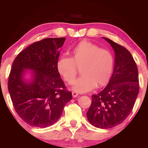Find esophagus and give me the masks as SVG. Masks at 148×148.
<instances>
[{
  "instance_id": "esophagus-1",
  "label": "esophagus",
  "mask_w": 148,
  "mask_h": 148,
  "mask_svg": "<svg viewBox=\"0 0 148 148\" xmlns=\"http://www.w3.org/2000/svg\"><path fill=\"white\" fill-rule=\"evenodd\" d=\"M72 96L73 98H75L78 96V94L76 92H72Z\"/></svg>"
}]
</instances>
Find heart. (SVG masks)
Segmentation results:
<instances>
[{"label":"heart","mask_w":148,"mask_h":148,"mask_svg":"<svg viewBox=\"0 0 148 148\" xmlns=\"http://www.w3.org/2000/svg\"><path fill=\"white\" fill-rule=\"evenodd\" d=\"M71 53V58L60 57L56 65L58 71L69 84L73 83L80 69L82 75L75 83L73 90L86 92L109 82L114 68V57L110 51L84 40Z\"/></svg>","instance_id":"1"}]
</instances>
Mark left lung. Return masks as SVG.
I'll return each instance as SVG.
<instances>
[{
	"label": "left lung",
	"instance_id": "8db88e82",
	"mask_svg": "<svg viewBox=\"0 0 148 148\" xmlns=\"http://www.w3.org/2000/svg\"><path fill=\"white\" fill-rule=\"evenodd\" d=\"M115 51L114 73L101 92L92 96L86 116L97 128L107 129L119 125L132 112L139 90L137 64L130 51L112 40L103 37Z\"/></svg>",
	"mask_w": 148,
	"mask_h": 148
}]
</instances>
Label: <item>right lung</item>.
<instances>
[{"label": "right lung", "mask_w": 148, "mask_h": 148, "mask_svg": "<svg viewBox=\"0 0 148 148\" xmlns=\"http://www.w3.org/2000/svg\"><path fill=\"white\" fill-rule=\"evenodd\" d=\"M65 38H46L25 48L13 62L8 90L17 114L28 125L45 128L60 118L72 99L57 70L59 49ZM26 69L33 70L30 81L23 78Z\"/></svg>", "instance_id": "add662e5"}]
</instances>
